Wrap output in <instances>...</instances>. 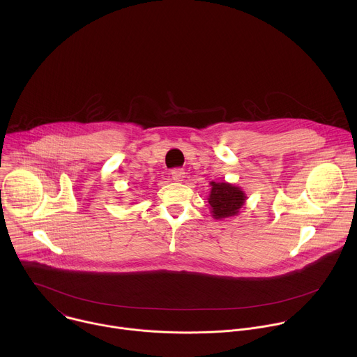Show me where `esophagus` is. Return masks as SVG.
<instances>
[{"label": "esophagus", "instance_id": "esophagus-1", "mask_svg": "<svg viewBox=\"0 0 357 357\" xmlns=\"http://www.w3.org/2000/svg\"><path fill=\"white\" fill-rule=\"evenodd\" d=\"M171 176L175 182H182L183 178H185V171L182 168H175V169H172Z\"/></svg>", "mask_w": 357, "mask_h": 357}]
</instances>
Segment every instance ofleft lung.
Returning a JSON list of instances; mask_svg holds the SVG:
<instances>
[{
	"instance_id": "1",
	"label": "left lung",
	"mask_w": 357,
	"mask_h": 357,
	"mask_svg": "<svg viewBox=\"0 0 357 357\" xmlns=\"http://www.w3.org/2000/svg\"><path fill=\"white\" fill-rule=\"evenodd\" d=\"M212 190L208 202L215 219H225L236 216L243 208L247 199L241 188L227 182H212Z\"/></svg>"
}]
</instances>
